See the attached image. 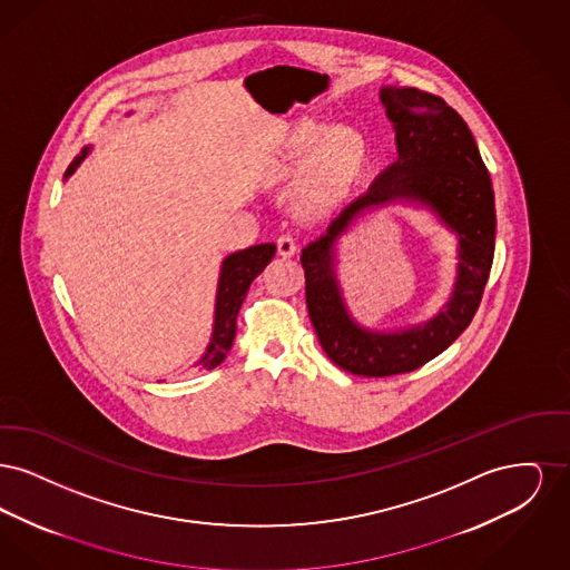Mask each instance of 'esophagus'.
Segmentation results:
<instances>
[{"label": "esophagus", "instance_id": "esophagus-1", "mask_svg": "<svg viewBox=\"0 0 570 570\" xmlns=\"http://www.w3.org/2000/svg\"><path fill=\"white\" fill-rule=\"evenodd\" d=\"M277 252H279L282 256H295V254H297V244H295V239H293L291 235H282V237H277Z\"/></svg>", "mask_w": 570, "mask_h": 570}]
</instances>
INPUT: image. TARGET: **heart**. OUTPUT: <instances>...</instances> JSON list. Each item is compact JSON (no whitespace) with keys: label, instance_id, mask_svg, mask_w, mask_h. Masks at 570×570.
<instances>
[{"label":"heart","instance_id":"1","mask_svg":"<svg viewBox=\"0 0 570 570\" xmlns=\"http://www.w3.org/2000/svg\"><path fill=\"white\" fill-rule=\"evenodd\" d=\"M363 138L353 128H331L318 121H303L288 135L284 168L301 175L312 168L303 194L307 214H325L344 194L354 166L363 158Z\"/></svg>","mask_w":570,"mask_h":570}]
</instances>
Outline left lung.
Here are the masks:
<instances>
[{
	"label": "left lung",
	"instance_id": "8db88e82",
	"mask_svg": "<svg viewBox=\"0 0 570 570\" xmlns=\"http://www.w3.org/2000/svg\"><path fill=\"white\" fill-rule=\"evenodd\" d=\"M395 130L397 160L301 252L305 303L326 356L342 370L380 379L406 374L446 351L474 318L495 247V203L488 168L460 112L416 87H380ZM391 202L430 210L459 242L456 284L428 322L380 332L352 316L336 275V244L365 210Z\"/></svg>",
	"mask_w": 570,
	"mask_h": 570
}]
</instances>
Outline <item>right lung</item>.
<instances>
[{
	"label": "right lung",
	"instance_id": "obj_1",
	"mask_svg": "<svg viewBox=\"0 0 570 570\" xmlns=\"http://www.w3.org/2000/svg\"><path fill=\"white\" fill-rule=\"evenodd\" d=\"M89 151H91V145L82 147L81 154L68 166L63 181H68L77 173V168L89 156ZM275 249H277L275 244L252 245L228 254L222 261L219 277H217L214 328H212V337L205 353L200 354V358L194 363L198 372H209L226 358V353L230 351L237 333V314L247 295V288L254 282V277L265 272V267L272 263Z\"/></svg>",
	"mask_w": 570,
	"mask_h": 570
}]
</instances>
